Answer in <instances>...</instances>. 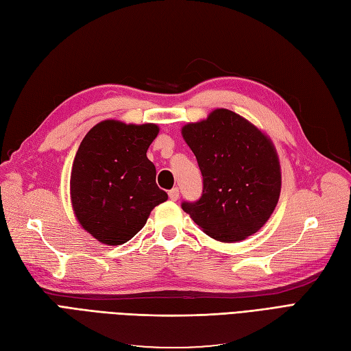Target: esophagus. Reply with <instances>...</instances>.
<instances>
[{"label":"esophagus","mask_w":351,"mask_h":351,"mask_svg":"<svg viewBox=\"0 0 351 351\" xmlns=\"http://www.w3.org/2000/svg\"><path fill=\"white\" fill-rule=\"evenodd\" d=\"M169 199L173 200V202H176L179 199V189H178V186H175V189L169 191Z\"/></svg>","instance_id":"34e87169"}]
</instances>
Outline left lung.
<instances>
[{
	"mask_svg": "<svg viewBox=\"0 0 351 351\" xmlns=\"http://www.w3.org/2000/svg\"><path fill=\"white\" fill-rule=\"evenodd\" d=\"M182 136L203 176L200 199L184 200L182 209L217 241L236 242L254 234L280 199V161L272 142L227 109L186 124Z\"/></svg>",
	"mask_w": 351,
	"mask_h": 351,
	"instance_id": "obj_1",
	"label": "left lung"
}]
</instances>
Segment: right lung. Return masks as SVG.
<instances>
[{"mask_svg":"<svg viewBox=\"0 0 351 351\" xmlns=\"http://www.w3.org/2000/svg\"><path fill=\"white\" fill-rule=\"evenodd\" d=\"M156 124L103 121L89 130L73 161L70 191L77 221L106 245H121L167 200L146 157Z\"/></svg>","mask_w":351,"mask_h":351,"instance_id":"1","label":"right lung"}]
</instances>
